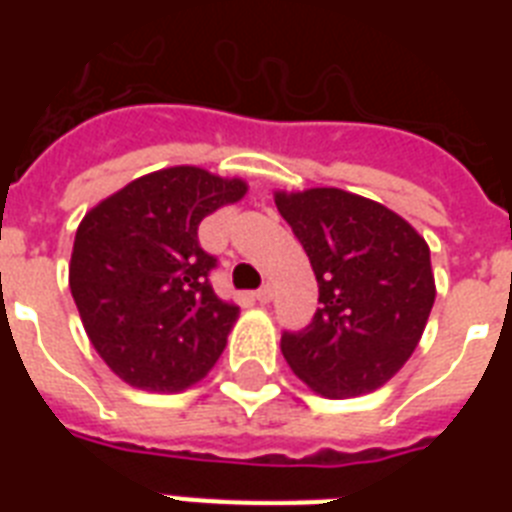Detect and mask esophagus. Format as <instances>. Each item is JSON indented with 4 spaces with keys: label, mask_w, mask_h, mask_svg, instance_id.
<instances>
[{
    "label": "esophagus",
    "mask_w": 512,
    "mask_h": 512,
    "mask_svg": "<svg viewBox=\"0 0 512 512\" xmlns=\"http://www.w3.org/2000/svg\"><path fill=\"white\" fill-rule=\"evenodd\" d=\"M255 297H257V303H260V305L271 303V300H273V287H271V284H263V287H260L255 292Z\"/></svg>",
    "instance_id": "esophagus-1"
}]
</instances>
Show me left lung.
<instances>
[{"mask_svg": "<svg viewBox=\"0 0 512 512\" xmlns=\"http://www.w3.org/2000/svg\"><path fill=\"white\" fill-rule=\"evenodd\" d=\"M319 281L311 324L281 335L292 372L327 398L382 388L417 348L436 300L430 249L377 201L311 188L276 193Z\"/></svg>", "mask_w": 512, "mask_h": 512, "instance_id": "left-lung-1", "label": "left lung"}]
</instances>
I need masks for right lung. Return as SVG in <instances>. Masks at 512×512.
I'll return each instance as SVG.
<instances>
[{"mask_svg": "<svg viewBox=\"0 0 512 512\" xmlns=\"http://www.w3.org/2000/svg\"><path fill=\"white\" fill-rule=\"evenodd\" d=\"M244 193L241 180L170 167L84 215L68 284L92 345L124 382L177 393L215 366L239 308L209 284L217 257L201 249L199 223Z\"/></svg>", "mask_w": 512, "mask_h": 512, "instance_id": "right-lung-1", "label": "right lung"}]
</instances>
